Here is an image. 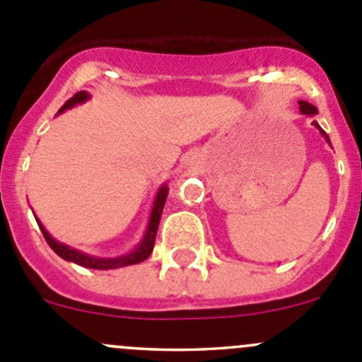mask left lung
Listing matches in <instances>:
<instances>
[{"label":"left lung","instance_id":"obj_1","mask_svg":"<svg viewBox=\"0 0 362 362\" xmlns=\"http://www.w3.org/2000/svg\"><path fill=\"white\" fill-rule=\"evenodd\" d=\"M299 106H300V111H303L304 115H317V113H318V111H317V107H315V106H311L310 103H304V100H299ZM313 124L317 125V127H318V124H317V122H313ZM318 129H320V127H318ZM322 134L325 136V132L322 131ZM325 138H327V136H325ZM327 141H329V138H327Z\"/></svg>","mask_w":362,"mask_h":362}]
</instances>
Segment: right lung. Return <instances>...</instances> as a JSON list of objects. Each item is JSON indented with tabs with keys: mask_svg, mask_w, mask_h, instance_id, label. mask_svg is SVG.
I'll use <instances>...</instances> for the list:
<instances>
[{
	"mask_svg": "<svg viewBox=\"0 0 362 362\" xmlns=\"http://www.w3.org/2000/svg\"><path fill=\"white\" fill-rule=\"evenodd\" d=\"M86 99H88L86 92H77L76 95L70 97V99L63 104V107L59 111L69 110V107L76 106V104L84 103ZM166 196H168V187L166 185H163V187L159 189V192H157L156 203H153L152 216H150L148 230H146V235H145V238H143V242L132 252H129V255H125V256H118V258H95V256H88V255H84V252L69 247V245L59 244V242H56L54 238H52L51 235L45 231V228L42 226L40 223H38V226H40V231H42V235H44L45 242L49 244V247H51L56 255L62 256L63 259H66V262H74L81 267H86V269H100V270L127 267V265H132V263L143 262V259H146L150 255H152L153 244H156L157 228H159L160 214H163L164 203H166Z\"/></svg>",
	"mask_w": 362,
	"mask_h": 362,
	"instance_id": "add662e5",
	"label": "right lung"
}]
</instances>
